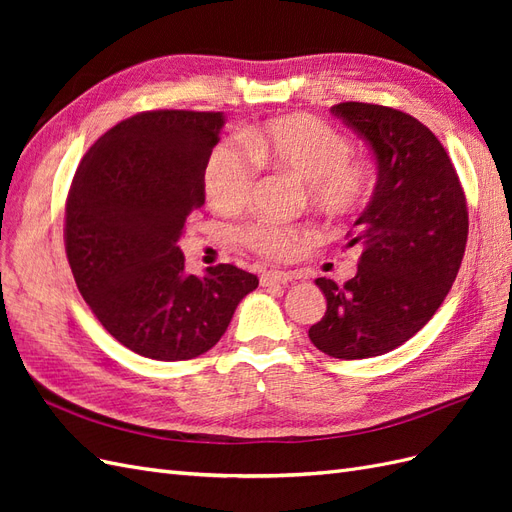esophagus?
Instances as JSON below:
<instances>
[{"instance_id":"34e87169","label":"esophagus","mask_w":512,"mask_h":512,"mask_svg":"<svg viewBox=\"0 0 512 512\" xmlns=\"http://www.w3.org/2000/svg\"><path fill=\"white\" fill-rule=\"evenodd\" d=\"M292 282V275L286 271H265L260 275V286H273V284H288Z\"/></svg>"}]
</instances>
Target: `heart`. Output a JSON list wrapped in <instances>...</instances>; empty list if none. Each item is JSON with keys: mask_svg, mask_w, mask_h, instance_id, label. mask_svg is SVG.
Wrapping results in <instances>:
<instances>
[{"mask_svg": "<svg viewBox=\"0 0 512 512\" xmlns=\"http://www.w3.org/2000/svg\"><path fill=\"white\" fill-rule=\"evenodd\" d=\"M241 141L220 143L205 164L203 185L209 205L230 213L252 196L258 166L284 170L303 181L314 209L344 218L359 209L371 190V166L352 156L348 138L316 117L290 115L243 130ZM241 241L267 258H290L314 237L312 228L254 222L241 228Z\"/></svg>", "mask_w": 512, "mask_h": 512, "instance_id": "heart-1", "label": "heart"}]
</instances>
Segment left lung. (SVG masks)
I'll list each match as a JSON object with an SVG mask.
<instances>
[{
  "label": "left lung",
  "instance_id": "8db88e82",
  "mask_svg": "<svg viewBox=\"0 0 512 512\" xmlns=\"http://www.w3.org/2000/svg\"><path fill=\"white\" fill-rule=\"evenodd\" d=\"M331 113L374 151L378 181L348 241L363 247L359 269L346 284L318 277L327 312L309 339L335 359H371L438 312L466 252L468 207L451 158L421 121L367 102Z\"/></svg>",
  "mask_w": 512,
  "mask_h": 512
}]
</instances>
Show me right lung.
Instances as JSON below:
<instances>
[{
  "label": "right lung",
  "mask_w": 512,
  "mask_h": 512,
  "mask_svg": "<svg viewBox=\"0 0 512 512\" xmlns=\"http://www.w3.org/2000/svg\"><path fill=\"white\" fill-rule=\"evenodd\" d=\"M224 113L147 111L117 123L81 160L66 203L74 282L119 344L188 361L226 333L258 277L232 265L185 273L179 237L205 205L203 173Z\"/></svg>",
  "instance_id": "add662e5"
}]
</instances>
